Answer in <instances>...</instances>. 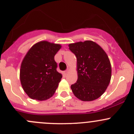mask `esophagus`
I'll return each instance as SVG.
<instances>
[{
    "label": "esophagus",
    "instance_id": "1",
    "mask_svg": "<svg viewBox=\"0 0 134 134\" xmlns=\"http://www.w3.org/2000/svg\"><path fill=\"white\" fill-rule=\"evenodd\" d=\"M64 72H65V75H67V74H68L69 72V69L65 70V71H64Z\"/></svg>",
    "mask_w": 134,
    "mask_h": 134
}]
</instances>
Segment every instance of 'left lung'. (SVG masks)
I'll list each match as a JSON object with an SVG mask.
<instances>
[{"mask_svg":"<svg viewBox=\"0 0 134 134\" xmlns=\"http://www.w3.org/2000/svg\"><path fill=\"white\" fill-rule=\"evenodd\" d=\"M69 47L77 59L78 80L71 85L72 93L82 101L97 99L110 82L111 67L108 56L92 41L71 43Z\"/></svg>","mask_w":134,"mask_h":134,"instance_id":"left-lung-1","label":"left lung"}]
</instances>
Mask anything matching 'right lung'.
Instances as JSON below:
<instances>
[{
  "label": "right lung",
  "instance_id": "add662e5",
  "mask_svg": "<svg viewBox=\"0 0 134 134\" xmlns=\"http://www.w3.org/2000/svg\"><path fill=\"white\" fill-rule=\"evenodd\" d=\"M62 46L43 41L32 46L21 63L20 80L30 98L44 100L56 91L62 74L57 71L54 56Z\"/></svg>",
  "mask_w": 134,
  "mask_h": 134
}]
</instances>
